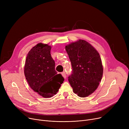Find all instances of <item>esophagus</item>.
<instances>
[{"mask_svg": "<svg viewBox=\"0 0 129 129\" xmlns=\"http://www.w3.org/2000/svg\"><path fill=\"white\" fill-rule=\"evenodd\" d=\"M62 75L63 76V77L64 78H66V73L65 72H63L62 73Z\"/></svg>", "mask_w": 129, "mask_h": 129, "instance_id": "esophagus-1", "label": "esophagus"}]
</instances>
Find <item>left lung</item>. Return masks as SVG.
<instances>
[{
  "instance_id": "1",
  "label": "left lung",
  "mask_w": 129,
  "mask_h": 129,
  "mask_svg": "<svg viewBox=\"0 0 129 129\" xmlns=\"http://www.w3.org/2000/svg\"><path fill=\"white\" fill-rule=\"evenodd\" d=\"M71 62L72 73L69 76L73 90L79 97H86L97 88L103 74L99 53L85 40H79L65 46Z\"/></svg>"
}]
</instances>
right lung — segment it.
<instances>
[{"instance_id":"1","label":"right lung","mask_w":129,"mask_h":129,"mask_svg":"<svg viewBox=\"0 0 129 129\" xmlns=\"http://www.w3.org/2000/svg\"><path fill=\"white\" fill-rule=\"evenodd\" d=\"M51 49L48 44H38L29 52L24 65V75L30 87L44 98L56 94L64 80L55 70Z\"/></svg>"}]
</instances>
